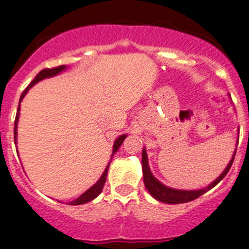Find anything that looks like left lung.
Returning a JSON list of instances; mask_svg holds the SVG:
<instances>
[{"label":"left lung","instance_id":"8db88e82","mask_svg":"<svg viewBox=\"0 0 249 249\" xmlns=\"http://www.w3.org/2000/svg\"><path fill=\"white\" fill-rule=\"evenodd\" d=\"M239 142V136L238 140H236L235 149L233 152L232 158H231L229 164L226 166V168L223 170V173L214 179L213 182H211L210 184L206 185V187L202 188V189H195V190H182V189H175V188H170L161 183L159 179L152 174L151 169H149L148 164V157L146 148H142V175H143V183H145L146 189L149 194L152 195V197L155 198L159 202L167 203V204H181V203H187L191 202V200L198 198L199 196L204 195L206 191L211 190L212 188L215 187L219 182L226 176V174L229 173V170L232 166L233 160H234L235 153H236V146H238Z\"/></svg>","mask_w":249,"mask_h":249}]
</instances>
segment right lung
I'll use <instances>...</instances> for the list:
<instances>
[{"label": "right lung", "instance_id": "right-lung-1", "mask_svg": "<svg viewBox=\"0 0 249 249\" xmlns=\"http://www.w3.org/2000/svg\"><path fill=\"white\" fill-rule=\"evenodd\" d=\"M65 70H67V66H59V67H55V68H52V70H49V68H46V70H43L40 71L39 73L36 75V77L34 80H32V82L30 83L28 88L25 89V90L23 91L22 96H20V100H19V104H18V110H17V115H16V119H15V127H14V140H15V145H17V125H18V119H19V110H20V102L24 97H25V95L28 94V91L30 90V88H32L36 83H38L39 81L44 80V79H49V77H53L55 75H59L60 73H62ZM127 137V134H122V136H119L117 139L115 140V143H113V147H112V154H111V159H110L109 163H107V166L106 167V169H104L103 174H102V176L100 178H98V181L96 182L94 185H91L90 188H89L88 190L85 191L81 196L77 197L76 199L71 200L70 202V205H81V204H86V203L90 202V200L95 199L96 197L98 196L102 193V190H103V187H104V183H106L107 181V169H109V166H110V162H111L112 160V157L113 154L116 153L117 151H118L119 147H121V145L123 143V142L125 140V138ZM17 151V149H16Z\"/></svg>", "mask_w": 249, "mask_h": 249}]
</instances>
